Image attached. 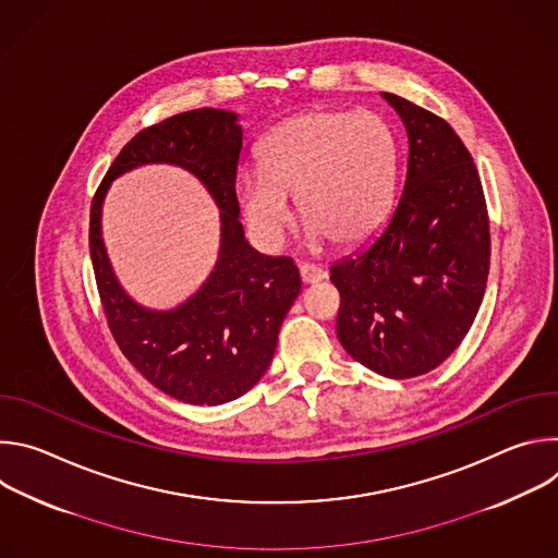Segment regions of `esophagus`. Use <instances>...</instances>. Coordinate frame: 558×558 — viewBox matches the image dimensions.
I'll return each instance as SVG.
<instances>
[{
    "label": "esophagus",
    "mask_w": 558,
    "mask_h": 558,
    "mask_svg": "<svg viewBox=\"0 0 558 558\" xmlns=\"http://www.w3.org/2000/svg\"><path fill=\"white\" fill-rule=\"evenodd\" d=\"M300 278L304 284H313V282H320L327 278V271L323 267H315V265H302L300 267Z\"/></svg>",
    "instance_id": "34e87169"
}]
</instances>
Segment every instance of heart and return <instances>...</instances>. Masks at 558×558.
<instances>
[{"instance_id":"heart-1","label":"heart","mask_w":558,"mask_h":558,"mask_svg":"<svg viewBox=\"0 0 558 558\" xmlns=\"http://www.w3.org/2000/svg\"><path fill=\"white\" fill-rule=\"evenodd\" d=\"M397 172L388 123L368 110H308L276 125L260 143V170L235 177V203L250 231L276 247L293 218L311 243L355 245L384 222Z\"/></svg>"}]
</instances>
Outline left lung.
<instances>
[{"label": "left lung", "instance_id": "1", "mask_svg": "<svg viewBox=\"0 0 558 558\" xmlns=\"http://www.w3.org/2000/svg\"><path fill=\"white\" fill-rule=\"evenodd\" d=\"M409 134L404 190L386 225L331 267L338 340L366 368L407 379L465 338L490 269V225L472 156L437 114L381 93Z\"/></svg>", "mask_w": 558, "mask_h": 558}]
</instances>
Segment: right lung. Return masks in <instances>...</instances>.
Segmentation results:
<instances>
[{
    "label": "right lung",
    "mask_w": 558,
    "mask_h": 558,
    "mask_svg": "<svg viewBox=\"0 0 558 558\" xmlns=\"http://www.w3.org/2000/svg\"><path fill=\"white\" fill-rule=\"evenodd\" d=\"M235 112L198 108L138 132L117 156L90 209V258L110 331L134 368L179 402L218 407L245 395L269 368L280 325L300 293L291 258L265 256L245 238L235 203L243 125ZM143 165L196 175L221 211V245L206 282L172 310L136 303L118 282L100 218L112 180Z\"/></svg>",
    "instance_id": "add662e5"
}]
</instances>
